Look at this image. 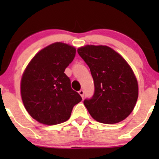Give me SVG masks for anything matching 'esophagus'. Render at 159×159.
<instances>
[{
	"label": "esophagus",
	"instance_id": "34e87169",
	"mask_svg": "<svg viewBox=\"0 0 159 159\" xmlns=\"http://www.w3.org/2000/svg\"><path fill=\"white\" fill-rule=\"evenodd\" d=\"M78 93H79V95L81 96L82 98L84 97V92L83 90H81L80 91H78Z\"/></svg>",
	"mask_w": 159,
	"mask_h": 159
}]
</instances>
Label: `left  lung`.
<instances>
[{"mask_svg": "<svg viewBox=\"0 0 159 159\" xmlns=\"http://www.w3.org/2000/svg\"><path fill=\"white\" fill-rule=\"evenodd\" d=\"M90 67L95 93L84 101L93 118L105 124L123 121L135 106L138 84L132 67L119 53L107 45H87L78 48Z\"/></svg>", "mask_w": 159, "mask_h": 159, "instance_id": "8db88e82", "label": "left lung"}]
</instances>
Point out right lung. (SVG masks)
Returning a JSON list of instances; mask_svg holds the SVG:
<instances>
[{
    "label": "right lung",
    "instance_id": "right-lung-1",
    "mask_svg": "<svg viewBox=\"0 0 159 159\" xmlns=\"http://www.w3.org/2000/svg\"><path fill=\"white\" fill-rule=\"evenodd\" d=\"M75 53L72 45L57 42L40 50L24 71L21 99L27 113L39 123L52 125L66 121L81 101L64 73Z\"/></svg>",
    "mask_w": 159,
    "mask_h": 159
}]
</instances>
